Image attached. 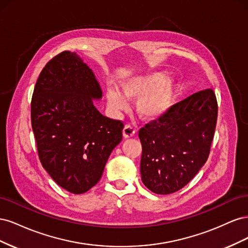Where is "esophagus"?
Returning <instances> with one entry per match:
<instances>
[{"instance_id": "obj_1", "label": "esophagus", "mask_w": 248, "mask_h": 248, "mask_svg": "<svg viewBox=\"0 0 248 248\" xmlns=\"http://www.w3.org/2000/svg\"><path fill=\"white\" fill-rule=\"evenodd\" d=\"M134 134H136V129H134L132 126L126 125V126L124 127V129H123V137H124L125 139L132 138V137L134 136Z\"/></svg>"}]
</instances>
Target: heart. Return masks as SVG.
<instances>
[{
  "label": "heart",
  "mask_w": 248,
  "mask_h": 248,
  "mask_svg": "<svg viewBox=\"0 0 248 248\" xmlns=\"http://www.w3.org/2000/svg\"><path fill=\"white\" fill-rule=\"evenodd\" d=\"M178 87L175 78L162 72H150L121 81L124 95L115 88H108L107 100L111 110L120 112L128 108V99H138L139 115L147 120H156L166 116L174 107Z\"/></svg>",
  "instance_id": "heart-1"
}]
</instances>
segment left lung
Wrapping results in <instances>:
<instances>
[{"label": "left lung", "mask_w": 248, "mask_h": 248, "mask_svg": "<svg viewBox=\"0 0 248 248\" xmlns=\"http://www.w3.org/2000/svg\"><path fill=\"white\" fill-rule=\"evenodd\" d=\"M216 119V97L207 89L174 104L166 116L140 128L145 186L157 194L183 188L208 159Z\"/></svg>", "instance_id": "1"}]
</instances>
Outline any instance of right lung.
Listing matches in <instances>:
<instances>
[{
	"instance_id": "obj_1",
	"label": "right lung",
	"mask_w": 248,
	"mask_h": 248,
	"mask_svg": "<svg viewBox=\"0 0 248 248\" xmlns=\"http://www.w3.org/2000/svg\"><path fill=\"white\" fill-rule=\"evenodd\" d=\"M102 98L92 69L77 52L63 51L46 65L31 103L39 159L51 179L74 194L98 183L123 123L94 106Z\"/></svg>"
}]
</instances>
